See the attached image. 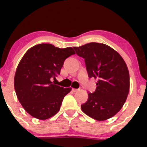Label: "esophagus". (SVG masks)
<instances>
[{"mask_svg": "<svg viewBox=\"0 0 147 147\" xmlns=\"http://www.w3.org/2000/svg\"><path fill=\"white\" fill-rule=\"evenodd\" d=\"M72 90L74 92H77V91H79V89H76V88H72Z\"/></svg>", "mask_w": 147, "mask_h": 147, "instance_id": "1", "label": "esophagus"}]
</instances>
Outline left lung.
<instances>
[{
    "instance_id": "left-lung-1",
    "label": "left lung",
    "mask_w": 147,
    "mask_h": 147,
    "mask_svg": "<svg viewBox=\"0 0 147 147\" xmlns=\"http://www.w3.org/2000/svg\"><path fill=\"white\" fill-rule=\"evenodd\" d=\"M84 59L89 78L97 79V88L88 92L81 109L89 117L104 121L113 117L125 103L129 91V73L122 57L109 45L89 43L74 47Z\"/></svg>"
}]
</instances>
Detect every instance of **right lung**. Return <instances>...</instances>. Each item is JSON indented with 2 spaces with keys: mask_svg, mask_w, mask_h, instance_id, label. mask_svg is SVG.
<instances>
[{
  "mask_svg": "<svg viewBox=\"0 0 147 147\" xmlns=\"http://www.w3.org/2000/svg\"><path fill=\"white\" fill-rule=\"evenodd\" d=\"M75 54L70 47L59 48L50 43L34 45L26 52L15 73L14 88L30 115L43 120L60 110L64 97L72 88L55 85L52 79L60 74L64 61Z\"/></svg>",
  "mask_w": 147,
  "mask_h": 147,
  "instance_id": "obj_1",
  "label": "right lung"
}]
</instances>
